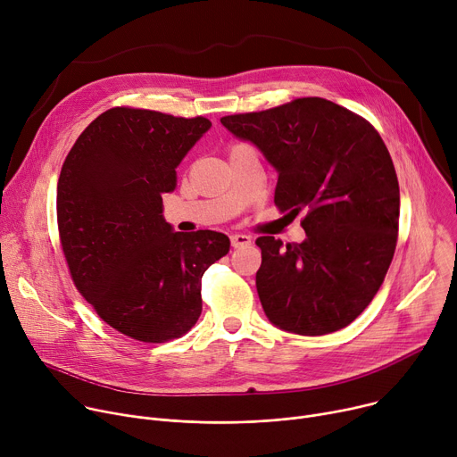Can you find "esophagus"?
Segmentation results:
<instances>
[{"label":"esophagus","instance_id":"34e87169","mask_svg":"<svg viewBox=\"0 0 457 457\" xmlns=\"http://www.w3.org/2000/svg\"><path fill=\"white\" fill-rule=\"evenodd\" d=\"M230 243H232L234 249H239V247H245V245H251V237L245 236V234H232Z\"/></svg>","mask_w":457,"mask_h":457}]
</instances>
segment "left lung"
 Listing matches in <instances>:
<instances>
[{
  "mask_svg": "<svg viewBox=\"0 0 457 457\" xmlns=\"http://www.w3.org/2000/svg\"><path fill=\"white\" fill-rule=\"evenodd\" d=\"M221 124L276 170L279 210L305 212V241L256 239V289L269 322L305 337L345 328L373 300L397 243L399 183L380 135L319 96Z\"/></svg>",
  "mask_w": 457,
  "mask_h": 457,
  "instance_id": "left-lung-1",
  "label": "left lung"
}]
</instances>
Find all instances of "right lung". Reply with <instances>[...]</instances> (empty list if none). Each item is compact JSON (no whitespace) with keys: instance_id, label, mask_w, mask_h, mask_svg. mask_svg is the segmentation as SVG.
I'll return each mask as SVG.
<instances>
[{"instance_id":"obj_1","label":"right lung","mask_w":457,"mask_h":457,"mask_svg":"<svg viewBox=\"0 0 457 457\" xmlns=\"http://www.w3.org/2000/svg\"><path fill=\"white\" fill-rule=\"evenodd\" d=\"M212 122L150 110L98 115L65 157L56 192L62 249L73 282L113 329L143 342L185 335L201 314V278L230 239L175 232L162 194Z\"/></svg>"}]
</instances>
